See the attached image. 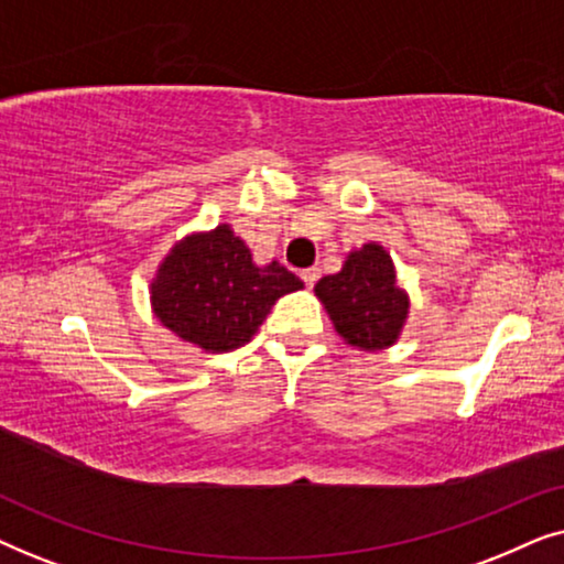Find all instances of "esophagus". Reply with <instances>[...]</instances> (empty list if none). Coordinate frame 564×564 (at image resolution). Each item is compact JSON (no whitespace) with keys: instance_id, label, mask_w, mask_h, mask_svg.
<instances>
[{"instance_id":"obj_1","label":"esophagus","mask_w":564,"mask_h":564,"mask_svg":"<svg viewBox=\"0 0 564 564\" xmlns=\"http://www.w3.org/2000/svg\"><path fill=\"white\" fill-rule=\"evenodd\" d=\"M300 276H303L305 288H313V284H315V282H318V276H321V269H318V267L303 269V272H300Z\"/></svg>"}]
</instances>
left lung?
Listing matches in <instances>:
<instances>
[{
	"instance_id": "obj_1",
	"label": "left lung",
	"mask_w": 564,
	"mask_h": 564,
	"mask_svg": "<svg viewBox=\"0 0 564 564\" xmlns=\"http://www.w3.org/2000/svg\"><path fill=\"white\" fill-rule=\"evenodd\" d=\"M315 295L346 344L365 351L388 349L405 326L408 292L398 288L395 264L380 243H365L346 257L341 272L323 276Z\"/></svg>"
}]
</instances>
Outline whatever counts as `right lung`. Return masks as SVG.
<instances>
[{"label": "right lung", "mask_w": 564, "mask_h": 564, "mask_svg": "<svg viewBox=\"0 0 564 564\" xmlns=\"http://www.w3.org/2000/svg\"><path fill=\"white\" fill-rule=\"evenodd\" d=\"M303 288L280 261L257 267L230 226L174 243L151 282L156 318L197 349L220 354L249 344L272 305Z\"/></svg>", "instance_id": "add662e5"}]
</instances>
